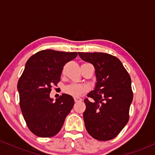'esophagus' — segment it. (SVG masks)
Listing matches in <instances>:
<instances>
[{
    "instance_id": "esophagus-1",
    "label": "esophagus",
    "mask_w": 155,
    "mask_h": 155,
    "mask_svg": "<svg viewBox=\"0 0 155 155\" xmlns=\"http://www.w3.org/2000/svg\"><path fill=\"white\" fill-rule=\"evenodd\" d=\"M74 101H75V102H81V101H82V99L81 98V97H74Z\"/></svg>"
}]
</instances>
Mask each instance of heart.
I'll return each mask as SVG.
<instances>
[{
    "label": "heart",
    "mask_w": 155,
    "mask_h": 155,
    "mask_svg": "<svg viewBox=\"0 0 155 155\" xmlns=\"http://www.w3.org/2000/svg\"><path fill=\"white\" fill-rule=\"evenodd\" d=\"M89 90L88 86L81 84H71L64 88V92L74 97H79Z\"/></svg>",
    "instance_id": "heart-1"
}]
</instances>
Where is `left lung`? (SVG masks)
<instances>
[{
	"label": "left lung",
	"mask_w": 155,
	"mask_h": 155,
	"mask_svg": "<svg viewBox=\"0 0 155 155\" xmlns=\"http://www.w3.org/2000/svg\"><path fill=\"white\" fill-rule=\"evenodd\" d=\"M78 54L94 65L97 77L95 90L84 99L85 127L96 140L113 139L129 120L133 97L130 76L120 60L113 55L103 52Z\"/></svg>",
	"instance_id": "obj_1"
}]
</instances>
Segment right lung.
Returning <instances> with one entry per match:
<instances>
[{
	"label": "right lung",
	"instance_id": "obj_1",
	"mask_svg": "<svg viewBox=\"0 0 155 155\" xmlns=\"http://www.w3.org/2000/svg\"><path fill=\"white\" fill-rule=\"evenodd\" d=\"M77 52L46 49L32 55L17 83L19 106L30 130L50 138L62 128L74 104L72 96L63 94L55 102L49 97L53 85L60 81L64 65L75 59Z\"/></svg>",
	"mask_w": 155,
	"mask_h": 155
}]
</instances>
